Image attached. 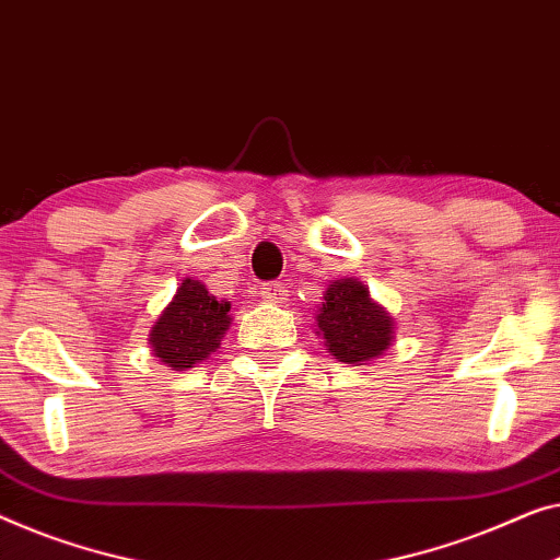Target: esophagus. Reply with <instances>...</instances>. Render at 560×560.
<instances>
[{"label":"esophagus","instance_id":"obj_1","mask_svg":"<svg viewBox=\"0 0 560 560\" xmlns=\"http://www.w3.org/2000/svg\"><path fill=\"white\" fill-rule=\"evenodd\" d=\"M288 295V290L280 285V282H265V285L260 288V298H265L267 303H282Z\"/></svg>","mask_w":560,"mask_h":560}]
</instances>
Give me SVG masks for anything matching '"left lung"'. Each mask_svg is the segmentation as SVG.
Listing matches in <instances>:
<instances>
[{
    "label": "left lung",
    "mask_w": 560,
    "mask_h": 560,
    "mask_svg": "<svg viewBox=\"0 0 560 560\" xmlns=\"http://www.w3.org/2000/svg\"><path fill=\"white\" fill-rule=\"evenodd\" d=\"M394 326V315L355 278L330 282L315 311V334L323 338L326 351L355 366L381 359L388 351L396 336Z\"/></svg>",
    "instance_id": "1"
}]
</instances>
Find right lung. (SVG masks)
Listing matches in <instances>:
<instances>
[{
	"instance_id": "obj_1",
	"label": "right lung",
	"mask_w": 560,
	"mask_h": 560,
	"mask_svg": "<svg viewBox=\"0 0 560 560\" xmlns=\"http://www.w3.org/2000/svg\"><path fill=\"white\" fill-rule=\"evenodd\" d=\"M230 307V300H217L205 282L184 278L172 303L149 330L153 355L172 371H186L207 361L232 326Z\"/></svg>"
}]
</instances>
